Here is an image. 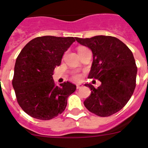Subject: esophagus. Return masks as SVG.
Listing matches in <instances>:
<instances>
[{
  "mask_svg": "<svg viewBox=\"0 0 148 148\" xmlns=\"http://www.w3.org/2000/svg\"><path fill=\"white\" fill-rule=\"evenodd\" d=\"M82 87H83V85H81V84H77V85H76V89H79V88H81Z\"/></svg>",
  "mask_w": 148,
  "mask_h": 148,
  "instance_id": "esophagus-1",
  "label": "esophagus"
}]
</instances>
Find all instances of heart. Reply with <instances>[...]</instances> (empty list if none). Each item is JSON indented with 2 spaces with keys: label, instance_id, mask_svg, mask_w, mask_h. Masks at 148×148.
I'll use <instances>...</instances> for the list:
<instances>
[{
  "label": "heart",
  "instance_id": "1",
  "mask_svg": "<svg viewBox=\"0 0 148 148\" xmlns=\"http://www.w3.org/2000/svg\"><path fill=\"white\" fill-rule=\"evenodd\" d=\"M86 49V47H79V48H78V52L84 50V49ZM74 77L76 80H80V79H81V75H80V74H75V75L74 76Z\"/></svg>",
  "mask_w": 148,
  "mask_h": 148
}]
</instances>
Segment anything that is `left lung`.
<instances>
[{"instance_id": "left-lung-1", "label": "left lung", "mask_w": 148, "mask_h": 148, "mask_svg": "<svg viewBox=\"0 0 148 148\" xmlns=\"http://www.w3.org/2000/svg\"><path fill=\"white\" fill-rule=\"evenodd\" d=\"M76 40L92 52L93 61L88 77L98 79L101 86L90 84L91 94L84 101L86 108L101 117L114 114L126 105L136 87L137 67L133 53L116 37L97 35Z\"/></svg>"}]
</instances>
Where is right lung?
<instances>
[{
    "instance_id": "1",
    "label": "right lung",
    "mask_w": 148,
    "mask_h": 148,
    "mask_svg": "<svg viewBox=\"0 0 148 148\" xmlns=\"http://www.w3.org/2000/svg\"><path fill=\"white\" fill-rule=\"evenodd\" d=\"M74 42L73 37H38L18 54L12 86L18 104L30 116L48 120L65 109L67 98L76 87L69 81L56 86L52 76Z\"/></svg>"
}]
</instances>
